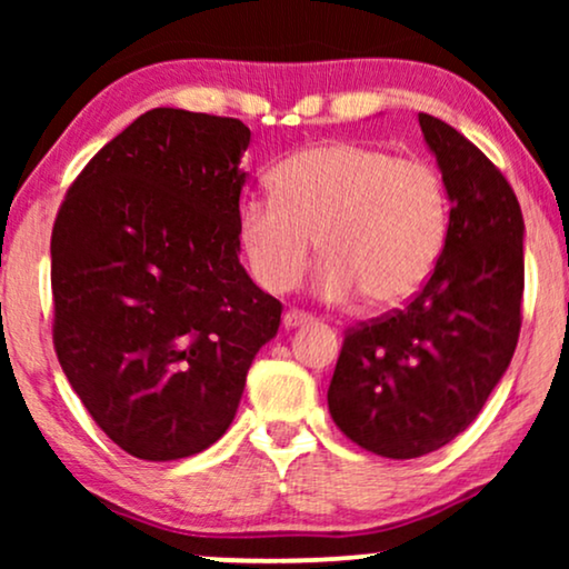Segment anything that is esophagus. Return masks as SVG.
<instances>
[{
	"mask_svg": "<svg viewBox=\"0 0 569 569\" xmlns=\"http://www.w3.org/2000/svg\"><path fill=\"white\" fill-rule=\"evenodd\" d=\"M310 321H313V316L302 313V310H287V313L282 316V326H284L287 331L300 329V326H306V323H310Z\"/></svg>",
	"mask_w": 569,
	"mask_h": 569,
	"instance_id": "esophagus-1",
	"label": "esophagus"
}]
</instances>
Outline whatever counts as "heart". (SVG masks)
<instances>
[{"mask_svg":"<svg viewBox=\"0 0 569 569\" xmlns=\"http://www.w3.org/2000/svg\"><path fill=\"white\" fill-rule=\"evenodd\" d=\"M269 186L274 199L240 204L238 238L256 282L271 292L298 284L318 238V298L337 302L360 290L372 308H399L446 251V183L425 160L326 142L284 158Z\"/></svg>","mask_w":569,"mask_h":569,"instance_id":"1","label":"heart"}]
</instances>
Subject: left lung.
I'll use <instances>...</instances> for the list:
<instances>
[{
	"mask_svg": "<svg viewBox=\"0 0 569 569\" xmlns=\"http://www.w3.org/2000/svg\"><path fill=\"white\" fill-rule=\"evenodd\" d=\"M450 201L446 251L403 310L349 331L329 411L383 458L448 446L485 407L518 345L526 224L510 183L446 121L419 113Z\"/></svg>",
	"mask_w": 569,
	"mask_h": 569,
	"instance_id": "obj_1",
	"label": "left lung"
}]
</instances>
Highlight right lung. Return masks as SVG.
Here are the masks:
<instances>
[{
  "mask_svg": "<svg viewBox=\"0 0 569 569\" xmlns=\"http://www.w3.org/2000/svg\"><path fill=\"white\" fill-rule=\"evenodd\" d=\"M248 142L238 119L152 108L88 162L53 222L61 370L142 461L220 440L279 331L282 306L238 259Z\"/></svg>",
  "mask_w": 569,
  "mask_h": 569,
  "instance_id": "obj_1",
  "label": "right lung"
}]
</instances>
